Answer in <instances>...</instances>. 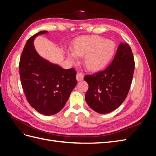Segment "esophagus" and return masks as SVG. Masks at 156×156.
<instances>
[{
  "instance_id": "esophagus-1",
  "label": "esophagus",
  "mask_w": 156,
  "mask_h": 156,
  "mask_svg": "<svg viewBox=\"0 0 156 156\" xmlns=\"http://www.w3.org/2000/svg\"><path fill=\"white\" fill-rule=\"evenodd\" d=\"M84 78V74L81 72H77L76 75V79L78 81H81Z\"/></svg>"
}]
</instances>
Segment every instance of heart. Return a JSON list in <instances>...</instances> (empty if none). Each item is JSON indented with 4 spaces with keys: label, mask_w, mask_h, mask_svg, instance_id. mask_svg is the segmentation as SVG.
I'll return each instance as SVG.
<instances>
[{
    "label": "heart",
    "mask_w": 156,
    "mask_h": 156,
    "mask_svg": "<svg viewBox=\"0 0 156 156\" xmlns=\"http://www.w3.org/2000/svg\"><path fill=\"white\" fill-rule=\"evenodd\" d=\"M72 48L73 51H66L68 59L75 63L77 62V56H84V66L92 72H98L105 68L116 51L114 41L98 36L79 37L73 41Z\"/></svg>",
    "instance_id": "b5f03b06"
}]
</instances>
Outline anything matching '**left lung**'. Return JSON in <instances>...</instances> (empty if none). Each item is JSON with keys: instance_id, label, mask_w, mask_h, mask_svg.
<instances>
[{"instance_id": "8db88e82", "label": "left lung", "mask_w": 156, "mask_h": 156, "mask_svg": "<svg viewBox=\"0 0 156 156\" xmlns=\"http://www.w3.org/2000/svg\"><path fill=\"white\" fill-rule=\"evenodd\" d=\"M134 69L131 48L127 44L120 43L112 62L105 69L84 76L88 84L85 95L88 106L100 114L115 110L128 94Z\"/></svg>"}]
</instances>
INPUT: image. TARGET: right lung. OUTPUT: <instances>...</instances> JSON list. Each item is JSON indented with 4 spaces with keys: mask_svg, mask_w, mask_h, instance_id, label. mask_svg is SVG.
<instances>
[{
    "mask_svg": "<svg viewBox=\"0 0 156 156\" xmlns=\"http://www.w3.org/2000/svg\"><path fill=\"white\" fill-rule=\"evenodd\" d=\"M46 33L48 31H40L27 40L19 67L28 102L40 114L51 116L62 109L77 82L75 69H63L41 57L36 52L35 37Z\"/></svg>",
    "mask_w": 156,
    "mask_h": 156,
    "instance_id": "1",
    "label": "right lung"
}]
</instances>
